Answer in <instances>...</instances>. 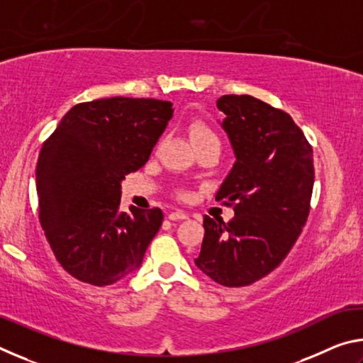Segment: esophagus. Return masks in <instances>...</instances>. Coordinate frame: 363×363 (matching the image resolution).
I'll return each mask as SVG.
<instances>
[{
  "mask_svg": "<svg viewBox=\"0 0 363 363\" xmlns=\"http://www.w3.org/2000/svg\"><path fill=\"white\" fill-rule=\"evenodd\" d=\"M168 218H169V220H182V219H187L189 214L184 211H173L168 214Z\"/></svg>",
  "mask_w": 363,
  "mask_h": 363,
  "instance_id": "1",
  "label": "esophagus"
}]
</instances>
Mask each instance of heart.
Listing matches in <instances>:
<instances>
[{
    "instance_id": "1",
    "label": "heart",
    "mask_w": 363,
    "mask_h": 363,
    "mask_svg": "<svg viewBox=\"0 0 363 363\" xmlns=\"http://www.w3.org/2000/svg\"><path fill=\"white\" fill-rule=\"evenodd\" d=\"M190 138H192L194 144L205 143V140H219L216 133L203 123H195V125L190 126Z\"/></svg>"
}]
</instances>
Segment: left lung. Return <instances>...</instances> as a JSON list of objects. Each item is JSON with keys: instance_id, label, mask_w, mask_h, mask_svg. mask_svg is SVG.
I'll return each mask as SVG.
<instances>
[{"instance_id": "8db88e82", "label": "left lung", "mask_w": 363, "mask_h": 363, "mask_svg": "<svg viewBox=\"0 0 363 363\" xmlns=\"http://www.w3.org/2000/svg\"><path fill=\"white\" fill-rule=\"evenodd\" d=\"M219 121L237 162L216 194L233 205L229 223L203 216L195 266L224 286L255 284L290 253L309 216L312 147L288 113L253 96H223Z\"/></svg>"}]
</instances>
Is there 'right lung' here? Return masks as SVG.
Wrapping results in <instances>:
<instances>
[{
	"label": "right lung",
	"instance_id": "1",
	"mask_svg": "<svg viewBox=\"0 0 363 363\" xmlns=\"http://www.w3.org/2000/svg\"><path fill=\"white\" fill-rule=\"evenodd\" d=\"M171 116L167 101L84 102L72 107L43 144L36 164L40 223L72 277L106 286L140 267L163 213L121 211V181L147 163Z\"/></svg>",
	"mask_w": 363,
	"mask_h": 363
}]
</instances>
